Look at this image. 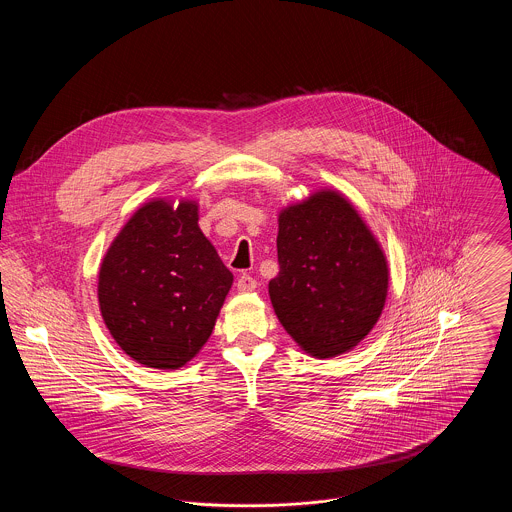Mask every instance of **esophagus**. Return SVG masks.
Returning a JSON list of instances; mask_svg holds the SVG:
<instances>
[{"label": "esophagus", "mask_w": 512, "mask_h": 512, "mask_svg": "<svg viewBox=\"0 0 512 512\" xmlns=\"http://www.w3.org/2000/svg\"><path fill=\"white\" fill-rule=\"evenodd\" d=\"M236 286H238V292H253V290L257 288V280H255L253 276H249V274H242V276L238 278Z\"/></svg>", "instance_id": "1"}]
</instances>
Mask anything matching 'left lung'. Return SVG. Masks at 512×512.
<instances>
[{
	"label": "left lung",
	"instance_id": "1",
	"mask_svg": "<svg viewBox=\"0 0 512 512\" xmlns=\"http://www.w3.org/2000/svg\"><path fill=\"white\" fill-rule=\"evenodd\" d=\"M280 272L268 282L274 313L315 359L351 351L384 311L390 268L353 203L330 188L278 213Z\"/></svg>",
	"mask_w": 512,
	"mask_h": 512
}]
</instances>
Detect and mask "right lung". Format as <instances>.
<instances>
[{
	"label": "right lung",
	"instance_id": "right-lung-1",
	"mask_svg": "<svg viewBox=\"0 0 512 512\" xmlns=\"http://www.w3.org/2000/svg\"><path fill=\"white\" fill-rule=\"evenodd\" d=\"M199 203L155 197L144 203L103 255L101 318L136 363L188 365L213 334L234 276L201 232Z\"/></svg>",
	"mask_w": 512,
	"mask_h": 512
}]
</instances>
